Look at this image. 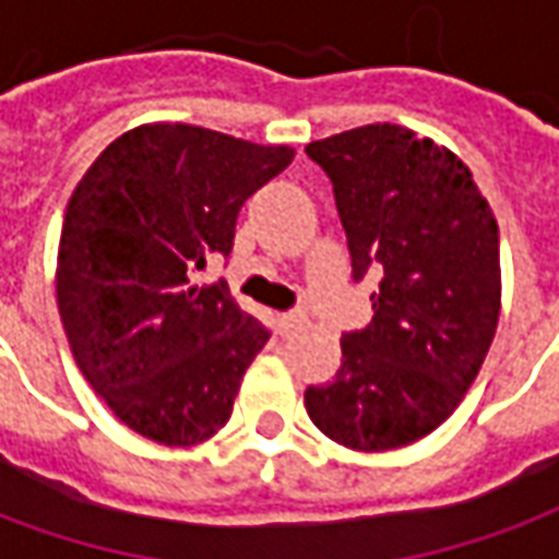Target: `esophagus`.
Returning a JSON list of instances; mask_svg holds the SVG:
<instances>
[{"instance_id": "obj_1", "label": "esophagus", "mask_w": 559, "mask_h": 559, "mask_svg": "<svg viewBox=\"0 0 559 559\" xmlns=\"http://www.w3.org/2000/svg\"><path fill=\"white\" fill-rule=\"evenodd\" d=\"M305 326V314H281L278 317V332L281 335H293V332H299Z\"/></svg>"}]
</instances>
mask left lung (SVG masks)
<instances>
[{
	"label": "left lung",
	"instance_id": "1",
	"mask_svg": "<svg viewBox=\"0 0 559 559\" xmlns=\"http://www.w3.org/2000/svg\"><path fill=\"white\" fill-rule=\"evenodd\" d=\"M332 179L353 278L380 275L374 317L341 335V368L305 389L329 440L386 452L440 428L467 395L500 320V233L452 148L392 122L305 146Z\"/></svg>",
	"mask_w": 559,
	"mask_h": 559
}]
</instances>
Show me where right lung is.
Segmentation results:
<instances>
[{
  "mask_svg": "<svg viewBox=\"0 0 559 559\" xmlns=\"http://www.w3.org/2000/svg\"><path fill=\"white\" fill-rule=\"evenodd\" d=\"M296 155L182 122L138 126L68 200L56 302L74 362L116 419L164 445L218 433L266 326L227 284H194L230 254L239 209Z\"/></svg>",
  "mask_w": 559,
  "mask_h": 559,
  "instance_id": "add662e5",
  "label": "right lung"
}]
</instances>
